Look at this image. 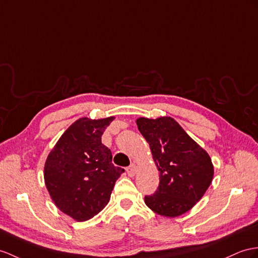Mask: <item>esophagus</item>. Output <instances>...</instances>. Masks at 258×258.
Instances as JSON below:
<instances>
[{
	"label": "esophagus",
	"mask_w": 258,
	"mask_h": 258,
	"mask_svg": "<svg viewBox=\"0 0 258 258\" xmlns=\"http://www.w3.org/2000/svg\"><path fill=\"white\" fill-rule=\"evenodd\" d=\"M125 171H127V174L129 175L130 177H134L136 175V171H137V166L135 164H131L129 167L125 168Z\"/></svg>",
	"instance_id": "34e87169"
}]
</instances>
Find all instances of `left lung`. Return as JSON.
<instances>
[{"mask_svg": "<svg viewBox=\"0 0 258 258\" xmlns=\"http://www.w3.org/2000/svg\"><path fill=\"white\" fill-rule=\"evenodd\" d=\"M137 125L160 172L158 190L144 197V203L163 217L184 215L211 184L215 171L209 154L171 117H140Z\"/></svg>", "mask_w": 258, "mask_h": 258, "instance_id": "1", "label": "left lung"}]
</instances>
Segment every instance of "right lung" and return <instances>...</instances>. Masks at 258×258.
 <instances>
[{
	"instance_id": "right-lung-1",
	"label": "right lung",
	"mask_w": 258,
	"mask_h": 258,
	"mask_svg": "<svg viewBox=\"0 0 258 258\" xmlns=\"http://www.w3.org/2000/svg\"><path fill=\"white\" fill-rule=\"evenodd\" d=\"M114 119H78L46 160L43 177L50 197L77 221H86L105 208L124 172L112 164L110 150L102 143V135Z\"/></svg>"
}]
</instances>
